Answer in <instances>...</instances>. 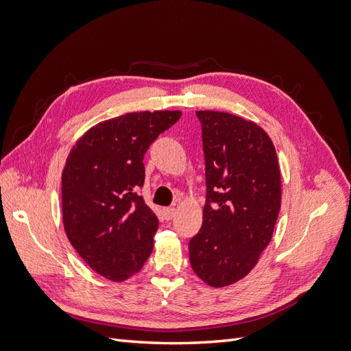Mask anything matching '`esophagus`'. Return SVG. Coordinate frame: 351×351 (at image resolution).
Segmentation results:
<instances>
[{"label": "esophagus", "instance_id": "1", "mask_svg": "<svg viewBox=\"0 0 351 351\" xmlns=\"http://www.w3.org/2000/svg\"><path fill=\"white\" fill-rule=\"evenodd\" d=\"M162 212H164V217H165V219H173L174 218V215H176V209L174 208H164L162 209Z\"/></svg>", "mask_w": 351, "mask_h": 351}]
</instances>
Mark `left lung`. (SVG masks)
Returning a JSON list of instances; mask_svg holds the SVG:
<instances>
[{
  "label": "left lung",
  "instance_id": "1",
  "mask_svg": "<svg viewBox=\"0 0 351 351\" xmlns=\"http://www.w3.org/2000/svg\"><path fill=\"white\" fill-rule=\"evenodd\" d=\"M202 123L206 205L189 243L190 265L205 284L221 289L256 267L281 208L275 146L254 121L222 111H196Z\"/></svg>",
  "mask_w": 351,
  "mask_h": 351
}]
</instances>
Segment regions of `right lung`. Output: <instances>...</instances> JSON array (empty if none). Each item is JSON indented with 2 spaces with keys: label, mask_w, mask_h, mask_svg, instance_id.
Instances as JSON below:
<instances>
[{
  "label": "right lung",
  "mask_w": 351,
  "mask_h": 351,
  "mask_svg": "<svg viewBox=\"0 0 351 351\" xmlns=\"http://www.w3.org/2000/svg\"><path fill=\"white\" fill-rule=\"evenodd\" d=\"M182 111L129 112L98 123L71 147L61 176L62 224L71 246L101 277L123 282L154 249L158 218L134 189L143 155Z\"/></svg>",
  "instance_id": "obj_1"
}]
</instances>
